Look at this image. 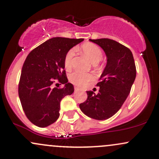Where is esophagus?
Wrapping results in <instances>:
<instances>
[{
  "mask_svg": "<svg viewBox=\"0 0 159 159\" xmlns=\"http://www.w3.org/2000/svg\"><path fill=\"white\" fill-rule=\"evenodd\" d=\"M78 90H79V88H78V87H75V92H77V91H78Z\"/></svg>",
  "mask_w": 159,
  "mask_h": 159,
  "instance_id": "obj_1",
  "label": "esophagus"
}]
</instances>
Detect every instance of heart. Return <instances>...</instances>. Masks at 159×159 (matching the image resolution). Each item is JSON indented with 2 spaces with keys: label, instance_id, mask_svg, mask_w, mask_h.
<instances>
[{
  "label": "heart",
  "instance_id": "b5f03b06",
  "mask_svg": "<svg viewBox=\"0 0 159 159\" xmlns=\"http://www.w3.org/2000/svg\"><path fill=\"white\" fill-rule=\"evenodd\" d=\"M81 50L90 61L93 63L96 64L102 59V52L101 48L96 44L91 43H87L81 45ZM75 54L74 49H70L66 54L64 58V66L66 69H70L72 65V60ZM69 81L73 84L78 87H83L87 84L89 81L93 79L92 75L84 74L79 72H75L69 75Z\"/></svg>",
  "mask_w": 159,
  "mask_h": 159
}]
</instances>
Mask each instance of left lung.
<instances>
[{
    "label": "left lung",
    "instance_id": "8db88e82",
    "mask_svg": "<svg viewBox=\"0 0 159 159\" xmlns=\"http://www.w3.org/2000/svg\"><path fill=\"white\" fill-rule=\"evenodd\" d=\"M107 56V64L96 86L97 94L87 91V98L79 105L89 117L105 120L120 110L129 96L136 77V66L130 49L110 39H90Z\"/></svg>",
    "mask_w": 159,
    "mask_h": 159
}]
</instances>
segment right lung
<instances>
[{
    "mask_svg": "<svg viewBox=\"0 0 159 159\" xmlns=\"http://www.w3.org/2000/svg\"><path fill=\"white\" fill-rule=\"evenodd\" d=\"M83 40L54 37L27 55L21 69L19 96L27 119L36 126L54 123L60 116L62 98L74 92L64 70V58L69 49ZM57 80L65 87L54 88Z\"/></svg>",
    "mask_w": 159,
    "mask_h": 159,
    "instance_id": "1",
    "label": "right lung"
}]
</instances>
